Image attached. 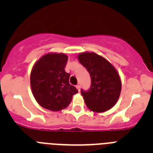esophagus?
<instances>
[{
	"instance_id": "obj_1",
	"label": "esophagus",
	"mask_w": 153,
	"mask_h": 153,
	"mask_svg": "<svg viewBox=\"0 0 153 153\" xmlns=\"http://www.w3.org/2000/svg\"><path fill=\"white\" fill-rule=\"evenodd\" d=\"M76 89L78 90V91H79V90H80V86H79V85H76Z\"/></svg>"
}]
</instances>
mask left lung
Instances as JSON below:
<instances>
[{"mask_svg": "<svg viewBox=\"0 0 153 153\" xmlns=\"http://www.w3.org/2000/svg\"><path fill=\"white\" fill-rule=\"evenodd\" d=\"M78 59L91 78L90 89L81 90L86 106L97 113L111 109L117 103L121 92V80L116 69L95 53H82Z\"/></svg>", "mask_w": 153, "mask_h": 153, "instance_id": "1", "label": "left lung"}]
</instances>
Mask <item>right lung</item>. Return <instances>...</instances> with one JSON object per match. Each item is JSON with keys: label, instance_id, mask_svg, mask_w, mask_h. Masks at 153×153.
I'll list each match as a JSON object with an SVG mask.
<instances>
[{"label": "right lung", "instance_id": "right-lung-1", "mask_svg": "<svg viewBox=\"0 0 153 153\" xmlns=\"http://www.w3.org/2000/svg\"><path fill=\"white\" fill-rule=\"evenodd\" d=\"M68 58L63 53H49L35 63L30 74V86L36 102L51 111L69 106L73 95L78 93L70 84V74L65 71Z\"/></svg>", "mask_w": 153, "mask_h": 153}]
</instances>
